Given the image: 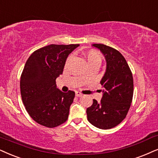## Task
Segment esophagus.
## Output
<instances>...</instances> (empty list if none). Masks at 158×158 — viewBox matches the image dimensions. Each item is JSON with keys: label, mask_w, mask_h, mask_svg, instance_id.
I'll return each instance as SVG.
<instances>
[{"label": "esophagus", "mask_w": 158, "mask_h": 158, "mask_svg": "<svg viewBox=\"0 0 158 158\" xmlns=\"http://www.w3.org/2000/svg\"><path fill=\"white\" fill-rule=\"evenodd\" d=\"M82 94H81L80 92H76V96L77 97H81L82 96Z\"/></svg>", "instance_id": "esophagus-1"}]
</instances>
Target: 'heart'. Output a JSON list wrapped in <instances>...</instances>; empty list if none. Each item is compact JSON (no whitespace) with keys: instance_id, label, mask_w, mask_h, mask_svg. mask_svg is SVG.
Instances as JSON below:
<instances>
[{"instance_id":"1","label":"heart","mask_w":158,"mask_h":158,"mask_svg":"<svg viewBox=\"0 0 158 158\" xmlns=\"http://www.w3.org/2000/svg\"><path fill=\"white\" fill-rule=\"evenodd\" d=\"M85 57L87 59V63H88L89 65H94V64H98L100 65L101 62V53L99 52L98 51L95 50V49H91V50L87 51V52H85ZM72 59V55L69 56L66 60V63L65 64H68L69 63L70 60ZM86 76L84 75L83 78H85Z\"/></svg>"}]
</instances>
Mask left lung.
<instances>
[{
  "label": "left lung",
  "instance_id": "8db88e82",
  "mask_svg": "<svg viewBox=\"0 0 158 158\" xmlns=\"http://www.w3.org/2000/svg\"><path fill=\"white\" fill-rule=\"evenodd\" d=\"M105 56L106 70L101 81L102 99L87 109V119L100 129H110L126 117L133 95V74L126 60L114 48L102 44H94Z\"/></svg>",
  "mask_w": 158,
  "mask_h": 158
}]
</instances>
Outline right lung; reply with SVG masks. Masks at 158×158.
<instances>
[{
  "label": "right lung",
  "mask_w": 158,
  "mask_h": 158,
  "mask_svg": "<svg viewBox=\"0 0 158 158\" xmlns=\"http://www.w3.org/2000/svg\"><path fill=\"white\" fill-rule=\"evenodd\" d=\"M79 44H50L33 52L20 78L22 100L33 120L55 127L68 119L75 93L57 88L56 79L63 73L68 56Z\"/></svg>",
  "instance_id": "obj_1"
}]
</instances>
